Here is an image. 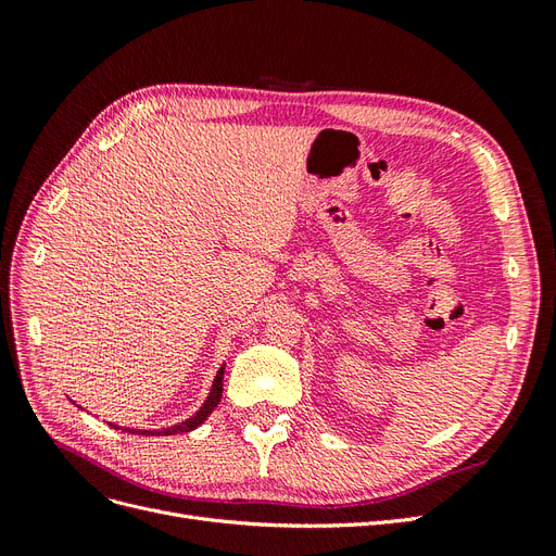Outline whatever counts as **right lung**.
I'll use <instances>...</instances> for the list:
<instances>
[{
    "label": "right lung",
    "instance_id": "1",
    "mask_svg": "<svg viewBox=\"0 0 556 556\" xmlns=\"http://www.w3.org/2000/svg\"><path fill=\"white\" fill-rule=\"evenodd\" d=\"M223 376H225V366L220 368V371H217V376H215V380H213V387H211V394H208V399H206V403L204 406H201L199 410H197V415H192L190 419H185V422H180V425H174V427H166V429H162V431H146V429H125V431H129V433H146V435H176V433H185V431H192V429H197L201 422H204V419L215 410V406L217 403H220V399H223ZM115 427V425H113ZM115 429H121V427H115Z\"/></svg>",
    "mask_w": 556,
    "mask_h": 556
}]
</instances>
